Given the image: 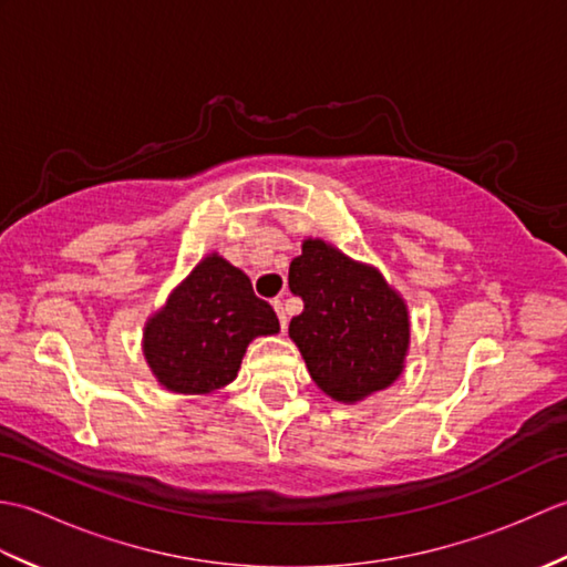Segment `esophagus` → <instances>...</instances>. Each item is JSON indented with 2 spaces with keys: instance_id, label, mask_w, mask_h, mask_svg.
<instances>
[{
  "instance_id": "obj_1",
  "label": "esophagus",
  "mask_w": 567,
  "mask_h": 567,
  "mask_svg": "<svg viewBox=\"0 0 567 567\" xmlns=\"http://www.w3.org/2000/svg\"><path fill=\"white\" fill-rule=\"evenodd\" d=\"M272 307H275V311H277V319H280V327H282V331L287 329V311H285V299H272Z\"/></svg>"
}]
</instances>
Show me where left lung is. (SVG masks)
Returning a JSON list of instances; mask_svg holds the SVG:
<instances>
[{
  "mask_svg": "<svg viewBox=\"0 0 567 567\" xmlns=\"http://www.w3.org/2000/svg\"><path fill=\"white\" fill-rule=\"evenodd\" d=\"M290 290L305 302L290 336L329 396L358 402L400 378L409 346L406 307L378 270L323 240H305L302 256L290 265Z\"/></svg>",
  "mask_w": 567,
  "mask_h": 567,
  "instance_id": "8db88e82",
  "label": "left lung"
}]
</instances>
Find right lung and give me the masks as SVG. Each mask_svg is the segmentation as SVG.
<instances>
[{"instance_id": "obj_1", "label": "right lung", "mask_w": 567, "mask_h": 567, "mask_svg": "<svg viewBox=\"0 0 567 567\" xmlns=\"http://www.w3.org/2000/svg\"><path fill=\"white\" fill-rule=\"evenodd\" d=\"M280 331L272 307L256 297L244 270L219 256L204 258L146 323L153 375L167 390L204 394L236 378L248 343Z\"/></svg>"}]
</instances>
